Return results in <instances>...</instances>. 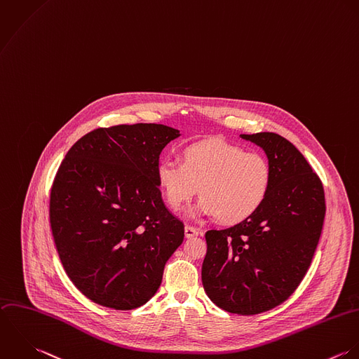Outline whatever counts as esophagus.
Returning <instances> with one entry per match:
<instances>
[{
    "label": "esophagus",
    "mask_w": 359,
    "mask_h": 359,
    "mask_svg": "<svg viewBox=\"0 0 359 359\" xmlns=\"http://www.w3.org/2000/svg\"><path fill=\"white\" fill-rule=\"evenodd\" d=\"M196 236H199V230L198 229H195L192 226H185V237L187 238H194Z\"/></svg>",
    "instance_id": "34e87169"
}]
</instances>
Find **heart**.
<instances>
[{
	"instance_id": "1",
	"label": "heart",
	"mask_w": 359,
	"mask_h": 359,
	"mask_svg": "<svg viewBox=\"0 0 359 359\" xmlns=\"http://www.w3.org/2000/svg\"><path fill=\"white\" fill-rule=\"evenodd\" d=\"M156 178L168 208L180 212L199 191L192 216L216 217L238 224L264 203L273 182L269 160L224 139H205L184 147L181 161L164 157Z\"/></svg>"
}]
</instances>
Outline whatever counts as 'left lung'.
I'll list each match as a JSON object with an SVG mask.
<instances>
[{
  "mask_svg": "<svg viewBox=\"0 0 359 359\" xmlns=\"http://www.w3.org/2000/svg\"><path fill=\"white\" fill-rule=\"evenodd\" d=\"M263 149L270 192L248 220L206 233L202 283L222 309L256 315L283 304L306 274L320 238L325 191L302 153L273 132L239 135Z\"/></svg>",
  "mask_w": 359,
  "mask_h": 359,
  "instance_id": "1",
  "label": "left lung"
}]
</instances>
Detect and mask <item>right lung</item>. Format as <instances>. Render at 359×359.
Segmentation results:
<instances>
[{"instance_id": "obj_1", "label": "right lung", "mask_w": 359, "mask_h": 359, "mask_svg": "<svg viewBox=\"0 0 359 359\" xmlns=\"http://www.w3.org/2000/svg\"><path fill=\"white\" fill-rule=\"evenodd\" d=\"M180 135L161 123L99 128L57 171L50 223L58 256L75 287L99 305H144L184 241V224L165 208L156 178L161 150Z\"/></svg>"}]
</instances>
